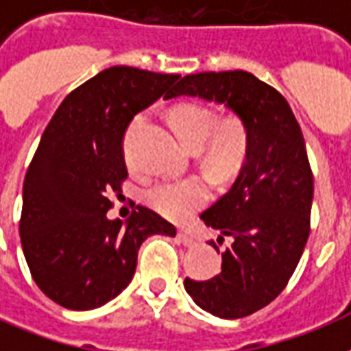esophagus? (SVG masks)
I'll use <instances>...</instances> for the list:
<instances>
[{
	"mask_svg": "<svg viewBox=\"0 0 351 351\" xmlns=\"http://www.w3.org/2000/svg\"><path fill=\"white\" fill-rule=\"evenodd\" d=\"M176 237H178V241H180L184 246H193V244H195V239H193L188 231H184V229H178Z\"/></svg>",
	"mask_w": 351,
	"mask_h": 351,
	"instance_id": "1",
	"label": "esophagus"
}]
</instances>
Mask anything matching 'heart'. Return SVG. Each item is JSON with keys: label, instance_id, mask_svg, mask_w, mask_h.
<instances>
[{"label": "heart", "instance_id": "1", "mask_svg": "<svg viewBox=\"0 0 351 351\" xmlns=\"http://www.w3.org/2000/svg\"><path fill=\"white\" fill-rule=\"evenodd\" d=\"M169 120L184 145L201 148L208 173L216 178H231L243 167L248 156V131L243 120L218 118L201 103H182L169 112ZM145 122V112L133 118L125 137V156L130 158L131 133ZM210 190L203 178L188 176L180 180H161L145 191V201L169 220H184L205 205Z\"/></svg>", "mask_w": 351, "mask_h": 351}]
</instances>
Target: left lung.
Instances as JSON below:
<instances>
[{"label":"left lung","instance_id":"obj_1","mask_svg":"<svg viewBox=\"0 0 351 351\" xmlns=\"http://www.w3.org/2000/svg\"><path fill=\"white\" fill-rule=\"evenodd\" d=\"M178 95L226 105L248 131V156L235 184L201 214L220 231L218 244L223 237L231 241L221 272L205 282L186 278L184 287L214 316H250L282 293L308 241L314 176L301 128L284 95L252 73L188 75L165 97Z\"/></svg>","mask_w":351,"mask_h":351}]
</instances>
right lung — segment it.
Listing matches in <instances>:
<instances>
[{
    "label": "right lung",
    "instance_id": "1",
    "mask_svg": "<svg viewBox=\"0 0 351 351\" xmlns=\"http://www.w3.org/2000/svg\"><path fill=\"white\" fill-rule=\"evenodd\" d=\"M180 75L116 65L75 88L58 107L27 167L20 239L35 284L69 310L99 308L128 287L150 235L175 237L146 206L108 220L128 178L123 133Z\"/></svg>",
    "mask_w": 351,
    "mask_h": 351
}]
</instances>
